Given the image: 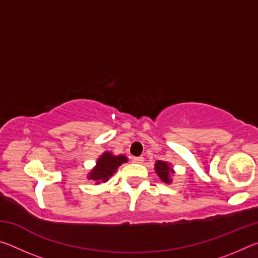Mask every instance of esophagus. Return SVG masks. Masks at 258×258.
<instances>
[{"mask_svg": "<svg viewBox=\"0 0 258 258\" xmlns=\"http://www.w3.org/2000/svg\"><path fill=\"white\" fill-rule=\"evenodd\" d=\"M143 160H145V158H143V157H133L132 158V161L133 163H135V164H142L143 163Z\"/></svg>", "mask_w": 258, "mask_h": 258, "instance_id": "esophagus-1", "label": "esophagus"}]
</instances>
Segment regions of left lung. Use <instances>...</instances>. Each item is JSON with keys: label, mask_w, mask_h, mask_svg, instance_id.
I'll list each match as a JSON object with an SVG mask.
<instances>
[{"label": "left lung", "mask_w": 258, "mask_h": 258, "mask_svg": "<svg viewBox=\"0 0 258 258\" xmlns=\"http://www.w3.org/2000/svg\"><path fill=\"white\" fill-rule=\"evenodd\" d=\"M155 171L159 178L165 183H171L172 182V174H174L173 168L171 167V164H168L167 161L158 160L155 164Z\"/></svg>", "instance_id": "8db88e82"}]
</instances>
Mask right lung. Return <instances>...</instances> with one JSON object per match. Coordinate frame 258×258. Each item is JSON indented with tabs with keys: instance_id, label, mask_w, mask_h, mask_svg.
<instances>
[{
	"instance_id": "add662e5",
	"label": "right lung",
	"mask_w": 258,
	"mask_h": 258,
	"mask_svg": "<svg viewBox=\"0 0 258 258\" xmlns=\"http://www.w3.org/2000/svg\"><path fill=\"white\" fill-rule=\"evenodd\" d=\"M126 161H127V157H125L124 155L113 156L109 151L103 152L97 160L95 167L89 173L87 178L97 181L98 184L101 182H107L109 177L112 176L113 173H116L117 168Z\"/></svg>"
}]
</instances>
